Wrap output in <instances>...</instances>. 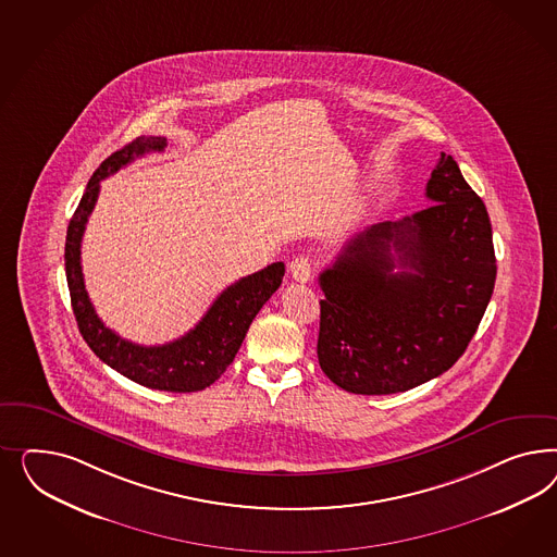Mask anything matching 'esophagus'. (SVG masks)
I'll return each instance as SVG.
<instances>
[{"label": "esophagus", "mask_w": 557, "mask_h": 557, "mask_svg": "<svg viewBox=\"0 0 557 557\" xmlns=\"http://www.w3.org/2000/svg\"><path fill=\"white\" fill-rule=\"evenodd\" d=\"M312 271H314V263H312L310 257L300 255V257H296V259L289 261V273H292V277H294L296 282H300V284L310 282Z\"/></svg>", "instance_id": "esophagus-1"}]
</instances>
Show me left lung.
I'll return each instance as SVG.
<instances>
[{
  "label": "left lung",
  "mask_w": 557,
  "mask_h": 557,
  "mask_svg": "<svg viewBox=\"0 0 557 557\" xmlns=\"http://www.w3.org/2000/svg\"><path fill=\"white\" fill-rule=\"evenodd\" d=\"M426 198L421 212L351 238L319 277L317 354L338 388L380 396L421 386L456 363L486 312L492 224L451 154L441 152Z\"/></svg>",
  "instance_id": "8db88e82"
}]
</instances>
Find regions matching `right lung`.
Wrapping results in <instances>:
<instances>
[{"instance_id":"add662e5","label":"right lung","mask_w":557,"mask_h":557,"mask_svg":"<svg viewBox=\"0 0 557 557\" xmlns=\"http://www.w3.org/2000/svg\"><path fill=\"white\" fill-rule=\"evenodd\" d=\"M168 140L163 136H138L120 151L112 152L100 168L94 171L85 187L84 198L69 222L65 240V273L73 314L89 349L106 366L119 371L145 388L165 392H198L214 384L233 363L240 343L247 335L257 312L268 302L271 294L284 280L286 265L271 263L265 270L240 277L226 287L214 304L184 337L165 345L145 347L119 337L110 331L87 296L82 271V238L85 224L98 202L100 182L119 169L133 163L145 152L163 151Z\"/></svg>"}]
</instances>
